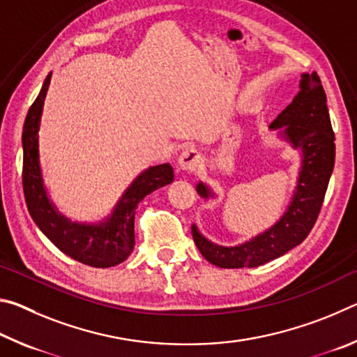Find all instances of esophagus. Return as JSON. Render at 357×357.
Wrapping results in <instances>:
<instances>
[{
  "label": "esophagus",
  "mask_w": 357,
  "mask_h": 357,
  "mask_svg": "<svg viewBox=\"0 0 357 357\" xmlns=\"http://www.w3.org/2000/svg\"><path fill=\"white\" fill-rule=\"evenodd\" d=\"M202 167V155L197 149H185L179 155V168L183 172L192 173Z\"/></svg>",
  "instance_id": "1"
}]
</instances>
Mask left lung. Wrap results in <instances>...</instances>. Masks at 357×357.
I'll list each match as a JSON object with an SVG mask.
<instances>
[{
    "instance_id": "left-lung-1",
    "label": "left lung",
    "mask_w": 357,
    "mask_h": 357,
    "mask_svg": "<svg viewBox=\"0 0 357 357\" xmlns=\"http://www.w3.org/2000/svg\"><path fill=\"white\" fill-rule=\"evenodd\" d=\"M269 128H285L283 135L287 140L294 149L302 151V170L293 202L274 227L236 247L213 244L192 225V236L198 250L219 268H255L282 257L309 236L321 211L334 170L335 135L326 105V93L317 72L302 75L301 91ZM197 192L203 198L213 197V192L203 183L197 185Z\"/></svg>"
}]
</instances>
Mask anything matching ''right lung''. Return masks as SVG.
Segmentation results:
<instances>
[{
  "instance_id": "1",
  "label": "right lung",
  "mask_w": 357,
  "mask_h": 357,
  "mask_svg": "<svg viewBox=\"0 0 357 357\" xmlns=\"http://www.w3.org/2000/svg\"><path fill=\"white\" fill-rule=\"evenodd\" d=\"M48 74L38 98L29 107L23 124V193L26 208L40 231L70 258L93 268H112L123 263L135 245V209L151 192L173 183L170 164L151 167L130 184L113 209L112 215L100 223H74L66 219L48 200L39 167V124L44 99L50 84Z\"/></svg>"
}]
</instances>
